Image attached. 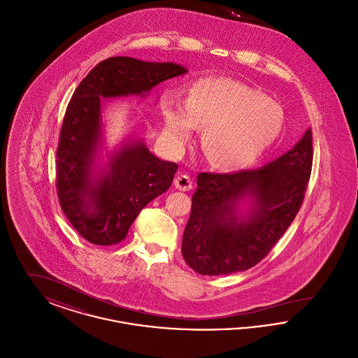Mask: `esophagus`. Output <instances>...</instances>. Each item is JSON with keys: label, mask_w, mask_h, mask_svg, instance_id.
<instances>
[{"label": "esophagus", "mask_w": 358, "mask_h": 358, "mask_svg": "<svg viewBox=\"0 0 358 358\" xmlns=\"http://www.w3.org/2000/svg\"><path fill=\"white\" fill-rule=\"evenodd\" d=\"M174 185L178 189V190H182V192H187L190 190L193 187V181L192 178L187 176V174H180L176 177L174 180Z\"/></svg>", "instance_id": "1"}]
</instances>
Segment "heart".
<instances>
[{
  "mask_svg": "<svg viewBox=\"0 0 358 358\" xmlns=\"http://www.w3.org/2000/svg\"><path fill=\"white\" fill-rule=\"evenodd\" d=\"M165 134L182 148L194 126H204L201 145L222 171L248 168L266 153L285 126L282 106L250 85L204 78L190 85L185 103L174 95L161 101Z\"/></svg>",
  "mask_w": 358,
  "mask_h": 358,
  "instance_id": "b5f03b06",
  "label": "heart"
}]
</instances>
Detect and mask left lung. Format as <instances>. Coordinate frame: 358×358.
Returning <instances> with one entry per match:
<instances>
[{"instance_id": "1", "label": "left lung", "mask_w": 358, "mask_h": 358, "mask_svg": "<svg viewBox=\"0 0 358 358\" xmlns=\"http://www.w3.org/2000/svg\"><path fill=\"white\" fill-rule=\"evenodd\" d=\"M313 165L307 129L287 153L267 165L231 174L200 173L182 236V256L201 275L245 271L271 251L305 199ZM245 198L252 208H239Z\"/></svg>"}]
</instances>
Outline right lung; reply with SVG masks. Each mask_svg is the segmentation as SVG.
Masks as SVG:
<instances>
[{
	"label": "right lung",
	"mask_w": 358,
	"mask_h": 358,
	"mask_svg": "<svg viewBox=\"0 0 358 358\" xmlns=\"http://www.w3.org/2000/svg\"><path fill=\"white\" fill-rule=\"evenodd\" d=\"M187 73L174 63H150L115 56L96 64L75 90L56 152L59 203L72 227L87 241L113 245L126 238L139 212L171 187L177 164L162 161L141 141H127L95 169L102 138L103 99L148 92Z\"/></svg>",
	"instance_id": "1"
}]
</instances>
